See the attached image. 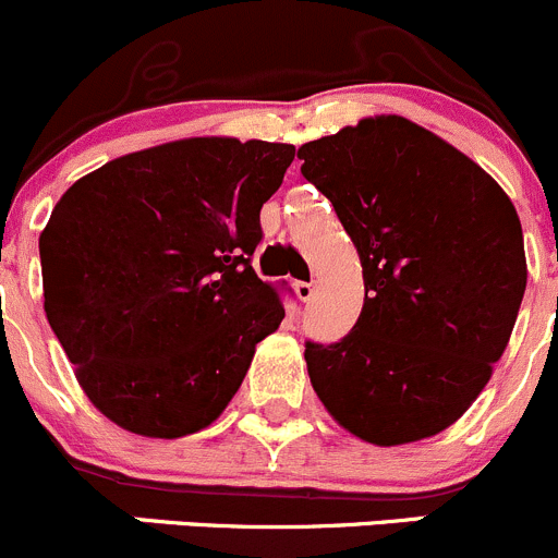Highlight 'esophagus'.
I'll return each instance as SVG.
<instances>
[{"label":"esophagus","instance_id":"esophagus-1","mask_svg":"<svg viewBox=\"0 0 558 558\" xmlns=\"http://www.w3.org/2000/svg\"><path fill=\"white\" fill-rule=\"evenodd\" d=\"M294 291H296V296H300L302 302H311L313 294H315V283H307V280H296Z\"/></svg>","mask_w":558,"mask_h":558}]
</instances>
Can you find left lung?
I'll return each mask as SVG.
<instances>
[{
	"label": "left lung",
	"instance_id": "1",
	"mask_svg": "<svg viewBox=\"0 0 558 558\" xmlns=\"http://www.w3.org/2000/svg\"><path fill=\"white\" fill-rule=\"evenodd\" d=\"M364 267L342 340L305 342L324 408L362 440L402 446L451 426L513 331L526 256L519 213L472 159L399 116L302 145Z\"/></svg>",
	"mask_w": 558,
	"mask_h": 558
}]
</instances>
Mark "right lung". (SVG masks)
<instances>
[{
    "instance_id": "add662e5",
    "label": "right lung",
    "mask_w": 558,
    "mask_h": 558,
    "mask_svg": "<svg viewBox=\"0 0 558 558\" xmlns=\"http://www.w3.org/2000/svg\"><path fill=\"white\" fill-rule=\"evenodd\" d=\"M294 145L194 137L77 180L39 234L45 315L94 408L145 437L223 413L283 302L253 272Z\"/></svg>"
}]
</instances>
